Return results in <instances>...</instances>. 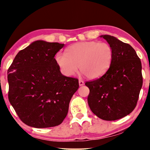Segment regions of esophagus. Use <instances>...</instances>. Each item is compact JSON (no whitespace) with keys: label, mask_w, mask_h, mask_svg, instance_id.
Here are the masks:
<instances>
[{"label":"esophagus","mask_w":150,"mask_h":150,"mask_svg":"<svg viewBox=\"0 0 150 150\" xmlns=\"http://www.w3.org/2000/svg\"><path fill=\"white\" fill-rule=\"evenodd\" d=\"M79 86H83V85H84V82H83V81H81V80H79Z\"/></svg>","instance_id":"obj_1"}]
</instances>
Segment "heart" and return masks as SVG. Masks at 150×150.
I'll use <instances>...</instances> for the list:
<instances>
[{
  "label": "heart",
  "instance_id": "obj_1",
  "mask_svg": "<svg viewBox=\"0 0 150 150\" xmlns=\"http://www.w3.org/2000/svg\"><path fill=\"white\" fill-rule=\"evenodd\" d=\"M113 51L110 44L87 41L76 43L65 50V54L57 53L55 61L61 72L71 76L79 68L89 79H99L111 65Z\"/></svg>",
  "mask_w": 150,
  "mask_h": 150
}]
</instances>
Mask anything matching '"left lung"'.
Wrapping results in <instances>:
<instances>
[{
	"instance_id": "1",
	"label": "left lung",
	"mask_w": 150,
	"mask_h": 150,
	"mask_svg": "<svg viewBox=\"0 0 150 150\" xmlns=\"http://www.w3.org/2000/svg\"><path fill=\"white\" fill-rule=\"evenodd\" d=\"M103 38L112 47L113 57L107 71L87 82L90 109L102 120L114 121L128 115L136 107L143 85L141 62L128 44L108 35Z\"/></svg>"
}]
</instances>
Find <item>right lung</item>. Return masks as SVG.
Returning a JSON list of instances; mask_svg holds the SVG:
<instances>
[{
	"mask_svg": "<svg viewBox=\"0 0 150 150\" xmlns=\"http://www.w3.org/2000/svg\"><path fill=\"white\" fill-rule=\"evenodd\" d=\"M63 44L38 40L16 55L8 69V97L20 120L37 128L61 124L79 80L61 74L54 56Z\"/></svg>",
	"mask_w": 150,
	"mask_h": 150,
	"instance_id": "right-lung-1",
	"label": "right lung"
}]
</instances>
